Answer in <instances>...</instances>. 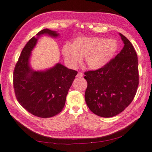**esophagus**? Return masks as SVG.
<instances>
[{"mask_svg": "<svg viewBox=\"0 0 152 152\" xmlns=\"http://www.w3.org/2000/svg\"><path fill=\"white\" fill-rule=\"evenodd\" d=\"M83 73H81V72H79L77 73V77H83Z\"/></svg>", "mask_w": 152, "mask_h": 152, "instance_id": "1", "label": "esophagus"}]
</instances>
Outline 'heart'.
<instances>
[{
    "mask_svg": "<svg viewBox=\"0 0 152 152\" xmlns=\"http://www.w3.org/2000/svg\"><path fill=\"white\" fill-rule=\"evenodd\" d=\"M117 49V43L113 39L100 37L77 38L72 45L66 44L62 48V54L68 65L75 67L85 57L87 66L91 69H99L111 60Z\"/></svg>",
    "mask_w": 152,
    "mask_h": 152,
    "instance_id": "obj_1",
    "label": "heart"
}]
</instances>
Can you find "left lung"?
I'll return each mask as SVG.
<instances>
[{
    "instance_id": "8db88e82",
    "label": "left lung",
    "mask_w": 152,
    "mask_h": 152,
    "mask_svg": "<svg viewBox=\"0 0 152 152\" xmlns=\"http://www.w3.org/2000/svg\"><path fill=\"white\" fill-rule=\"evenodd\" d=\"M119 35L124 44L120 53L104 66L84 73L86 104L92 112L102 117L124 111L132 102L139 84L136 50L125 36Z\"/></svg>"
}]
</instances>
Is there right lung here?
Segmentation results:
<instances>
[{
	"label": "right lung",
	"mask_w": 152,
	"mask_h": 152,
	"mask_svg": "<svg viewBox=\"0 0 152 152\" xmlns=\"http://www.w3.org/2000/svg\"><path fill=\"white\" fill-rule=\"evenodd\" d=\"M57 37L59 34L48 28L40 31L25 45L13 73L16 99L27 111L40 118H49L60 113L77 72L60 63L45 71H35L30 66L31 52L40 35Z\"/></svg>",
	"instance_id": "add662e5"
}]
</instances>
